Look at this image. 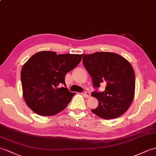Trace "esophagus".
<instances>
[{
    "mask_svg": "<svg viewBox=\"0 0 156 156\" xmlns=\"http://www.w3.org/2000/svg\"><path fill=\"white\" fill-rule=\"evenodd\" d=\"M83 95H84L86 98H90V93L89 92H85L83 93Z\"/></svg>",
    "mask_w": 156,
    "mask_h": 156,
    "instance_id": "34e87169",
    "label": "esophagus"
}]
</instances>
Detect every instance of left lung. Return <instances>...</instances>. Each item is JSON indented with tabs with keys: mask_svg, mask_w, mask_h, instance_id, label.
Here are the masks:
<instances>
[{
	"mask_svg": "<svg viewBox=\"0 0 156 156\" xmlns=\"http://www.w3.org/2000/svg\"><path fill=\"white\" fill-rule=\"evenodd\" d=\"M83 64L92 78L94 86H106L102 92H92L98 106L91 110L98 116L110 119L128 110L135 94V73L129 61L114 52L83 54Z\"/></svg>",
	"mask_w": 156,
	"mask_h": 156,
	"instance_id": "obj_1",
	"label": "left lung"
}]
</instances>
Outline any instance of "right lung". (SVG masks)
Instances as JSON below:
<instances>
[{"instance_id":"1","label":"right lung","mask_w":156,"mask_h":156,"mask_svg":"<svg viewBox=\"0 0 156 156\" xmlns=\"http://www.w3.org/2000/svg\"><path fill=\"white\" fill-rule=\"evenodd\" d=\"M82 54H57L41 51L32 56L21 70L23 95L27 106L43 116L56 115L66 108L75 93L68 91L65 76L80 62Z\"/></svg>"}]
</instances>
